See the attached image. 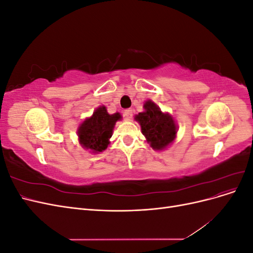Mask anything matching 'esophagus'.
I'll return each instance as SVG.
<instances>
[{
	"instance_id": "obj_1",
	"label": "esophagus",
	"mask_w": 253,
	"mask_h": 253,
	"mask_svg": "<svg viewBox=\"0 0 253 253\" xmlns=\"http://www.w3.org/2000/svg\"><path fill=\"white\" fill-rule=\"evenodd\" d=\"M124 116L126 120H131L133 117V110L132 109H126L124 111Z\"/></svg>"
}]
</instances>
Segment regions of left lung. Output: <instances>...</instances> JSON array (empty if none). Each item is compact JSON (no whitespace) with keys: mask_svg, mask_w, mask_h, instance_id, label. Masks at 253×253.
Masks as SVG:
<instances>
[{"mask_svg":"<svg viewBox=\"0 0 253 253\" xmlns=\"http://www.w3.org/2000/svg\"><path fill=\"white\" fill-rule=\"evenodd\" d=\"M144 112L136 116L139 122L141 132L145 136L151 147L155 150H163L174 139L177 132L175 122L169 114H164L152 101H147L143 105Z\"/></svg>","mask_w":253,"mask_h":253,"instance_id":"8db88e82","label":"left lung"}]
</instances>
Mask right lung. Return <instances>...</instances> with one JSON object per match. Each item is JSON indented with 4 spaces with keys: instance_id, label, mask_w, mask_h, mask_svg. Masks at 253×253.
<instances>
[{
    "instance_id": "obj_1",
    "label": "right lung",
    "mask_w": 253,
    "mask_h": 253,
    "mask_svg": "<svg viewBox=\"0 0 253 253\" xmlns=\"http://www.w3.org/2000/svg\"><path fill=\"white\" fill-rule=\"evenodd\" d=\"M121 118L120 114L110 115L105 106L97 109L93 116L83 121L78 129L79 140L83 148L93 152H102L108 148L116 121Z\"/></svg>"
}]
</instances>
